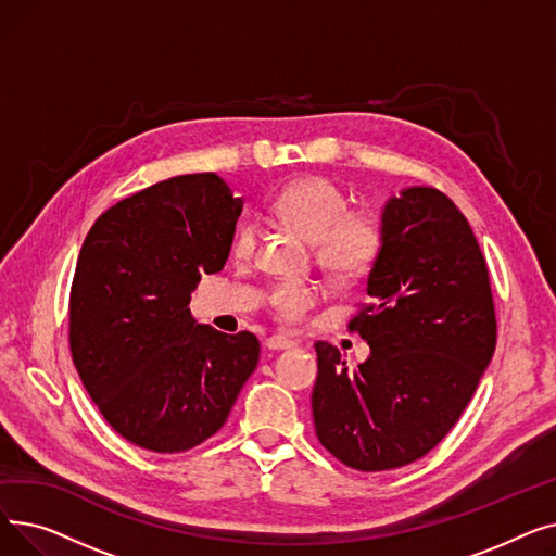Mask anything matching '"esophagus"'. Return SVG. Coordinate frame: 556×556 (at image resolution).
I'll use <instances>...</instances> for the list:
<instances>
[{"instance_id":"1","label":"esophagus","mask_w":556,"mask_h":556,"mask_svg":"<svg viewBox=\"0 0 556 556\" xmlns=\"http://www.w3.org/2000/svg\"><path fill=\"white\" fill-rule=\"evenodd\" d=\"M266 346L270 349V352H281V349L295 346V340L283 338V336H273V338H268V340H266Z\"/></svg>"}]
</instances>
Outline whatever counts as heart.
<instances>
[{
	"label": "heart",
	"mask_w": 556,
	"mask_h": 556,
	"mask_svg": "<svg viewBox=\"0 0 556 556\" xmlns=\"http://www.w3.org/2000/svg\"><path fill=\"white\" fill-rule=\"evenodd\" d=\"M275 216L315 245L317 263L336 279L365 275L381 252L383 227L371 214L349 212L338 185L317 175L288 182L273 200ZM256 245V225L245 220L233 237V254L248 258ZM317 300L313 283H279L268 304L281 319L302 317Z\"/></svg>",
	"instance_id": "b5f03b06"
}]
</instances>
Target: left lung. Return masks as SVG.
<instances>
[{"mask_svg":"<svg viewBox=\"0 0 556 556\" xmlns=\"http://www.w3.org/2000/svg\"><path fill=\"white\" fill-rule=\"evenodd\" d=\"M369 304L349 323L369 356L349 367L315 342V434L358 471H388L440 444L469 405L495 349L486 263L453 200L407 187L381 212Z\"/></svg>","mask_w":556,"mask_h":556,"instance_id":"1","label":"left lung"}]
</instances>
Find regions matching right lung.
<instances>
[{
	"instance_id": "1",
	"label": "right lung",
	"mask_w": 556,
	"mask_h": 556,
	"mask_svg": "<svg viewBox=\"0 0 556 556\" xmlns=\"http://www.w3.org/2000/svg\"><path fill=\"white\" fill-rule=\"evenodd\" d=\"M243 198L216 173L178 175L103 212L78 254L72 358L105 421L135 446L182 453L223 428L258 363L256 336L198 325L189 302L220 273Z\"/></svg>"
}]
</instances>
